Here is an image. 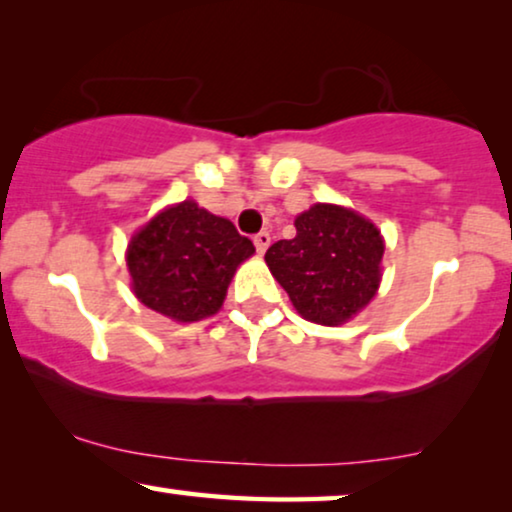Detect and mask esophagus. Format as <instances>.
<instances>
[{
    "label": "esophagus",
    "instance_id": "esophagus-1",
    "mask_svg": "<svg viewBox=\"0 0 512 512\" xmlns=\"http://www.w3.org/2000/svg\"><path fill=\"white\" fill-rule=\"evenodd\" d=\"M252 241H255L257 252H260V255H264V252H267V248H269V243H271V236L267 234V231H260V234L252 238Z\"/></svg>",
    "mask_w": 512,
    "mask_h": 512
}]
</instances>
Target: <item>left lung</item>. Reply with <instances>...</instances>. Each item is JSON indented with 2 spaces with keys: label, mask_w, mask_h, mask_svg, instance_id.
<instances>
[{
  "label": "left lung",
  "mask_w": 512,
  "mask_h": 512,
  "mask_svg": "<svg viewBox=\"0 0 512 512\" xmlns=\"http://www.w3.org/2000/svg\"><path fill=\"white\" fill-rule=\"evenodd\" d=\"M295 238L264 255L297 313L318 325H342L370 304L381 281L384 238L356 210L316 203L295 220Z\"/></svg>",
  "instance_id": "obj_1"
}]
</instances>
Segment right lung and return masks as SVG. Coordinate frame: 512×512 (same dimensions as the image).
Returning <instances> with one entry per match:
<instances>
[{
	"label": "right lung",
	"instance_id": "add662e5",
	"mask_svg": "<svg viewBox=\"0 0 512 512\" xmlns=\"http://www.w3.org/2000/svg\"><path fill=\"white\" fill-rule=\"evenodd\" d=\"M255 252L224 217L194 201L161 210L131 238L126 264L133 292L147 309L177 323L220 311L238 264Z\"/></svg>",
	"mask_w": 512,
	"mask_h": 512
}]
</instances>
